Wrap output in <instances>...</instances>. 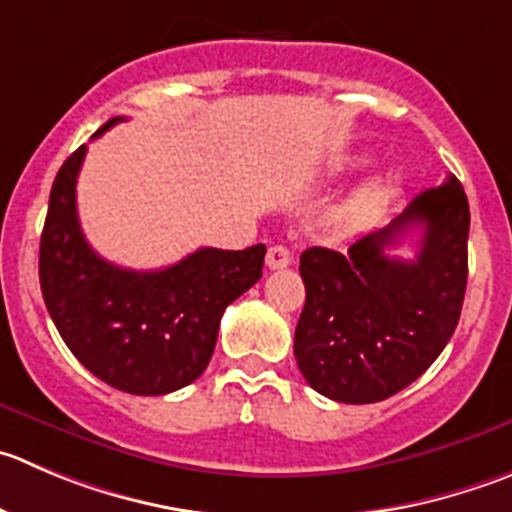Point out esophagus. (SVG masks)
Listing matches in <instances>:
<instances>
[{"instance_id":"esophagus-1","label":"esophagus","mask_w":512,"mask_h":512,"mask_svg":"<svg viewBox=\"0 0 512 512\" xmlns=\"http://www.w3.org/2000/svg\"><path fill=\"white\" fill-rule=\"evenodd\" d=\"M289 264H291V251L286 246H271L269 251H266V266H269L271 271L286 269Z\"/></svg>"}]
</instances>
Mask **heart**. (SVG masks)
I'll use <instances>...</instances> for the list:
<instances>
[{
  "instance_id": "1",
  "label": "heart",
  "mask_w": 512,
  "mask_h": 512,
  "mask_svg": "<svg viewBox=\"0 0 512 512\" xmlns=\"http://www.w3.org/2000/svg\"><path fill=\"white\" fill-rule=\"evenodd\" d=\"M387 193L389 188L382 186V183H379V186H369L367 191L359 193L357 201L349 206V218H352V221H362V218L372 216V213L384 203Z\"/></svg>"
}]
</instances>
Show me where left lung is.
I'll return each mask as SVG.
<instances>
[{"instance_id":"1","label":"left lung","mask_w":512,"mask_h":512,"mask_svg":"<svg viewBox=\"0 0 512 512\" xmlns=\"http://www.w3.org/2000/svg\"><path fill=\"white\" fill-rule=\"evenodd\" d=\"M422 227L418 256L386 251ZM470 206L460 180L447 175L379 231L347 253L306 248V304L294 357L306 382L344 405H369L415 382L445 349L460 319L467 286Z\"/></svg>"}]
</instances>
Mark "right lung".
Listing matches in <instances>:
<instances>
[{
    "label": "right lung",
    "mask_w": 512,
    "mask_h": 512,
    "mask_svg": "<svg viewBox=\"0 0 512 512\" xmlns=\"http://www.w3.org/2000/svg\"><path fill=\"white\" fill-rule=\"evenodd\" d=\"M125 118L107 120L102 135ZM87 145L62 163L40 241V286L70 352L110 387L168 394L196 382L216 349L231 301L261 279L266 246L198 248L158 271L120 269L97 256L77 218Z\"/></svg>",
    "instance_id": "add662e5"
}]
</instances>
